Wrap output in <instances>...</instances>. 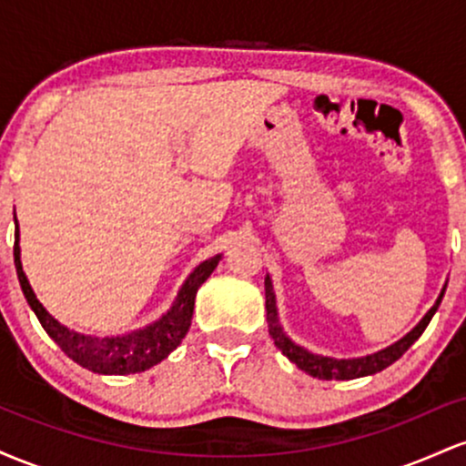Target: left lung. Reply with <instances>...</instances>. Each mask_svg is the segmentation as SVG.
Returning a JSON list of instances; mask_svg holds the SVG:
<instances>
[{
    "label": "left lung",
    "mask_w": 466,
    "mask_h": 466,
    "mask_svg": "<svg viewBox=\"0 0 466 466\" xmlns=\"http://www.w3.org/2000/svg\"><path fill=\"white\" fill-rule=\"evenodd\" d=\"M447 289V287H445ZM445 289L441 291L438 300L434 307L427 311L425 318L420 319L416 329H411L403 339H399L397 344L388 346L386 350H379L374 355L368 357H360V360H333V357H322V355H313V352L300 349V346L293 344L289 337L282 333V329L278 326V315H276V296L274 289H271V280L269 276L265 278V309H267V324H269V335L274 339V344L282 350V355L289 357V361L296 363L298 368L304 372H309L311 377L318 379H326V381H349V379H357V377H368V374L381 372L383 368L392 366L399 357H403V352L414 344L416 339L422 335V330L427 329V324L431 322L434 313L441 307L442 296H445Z\"/></svg>",
    "instance_id": "obj_1"
}]
</instances>
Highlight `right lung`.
<instances>
[{
	"label": "right lung",
	"instance_id": "right-lung-1",
	"mask_svg": "<svg viewBox=\"0 0 466 466\" xmlns=\"http://www.w3.org/2000/svg\"><path fill=\"white\" fill-rule=\"evenodd\" d=\"M218 260H221V256H215V258L206 260V263L197 267L188 280L184 282V287H181L173 309L155 324L147 326L144 330H136V333L122 337H92L74 333V330L66 329V326L58 324L56 319L41 307L35 291H32L28 278H25L24 269H21L19 232L17 240H15V267H17L21 291H24L25 300H28L32 311L36 313V318H39L46 333L61 346V350L66 352L69 360H74L78 366L98 374H131L148 370V368L166 360L170 352L177 349L179 341L184 339L190 329L192 313H195L197 289L208 280V276H210L212 271H215Z\"/></svg>",
	"mask_w": 466,
	"mask_h": 466
}]
</instances>
